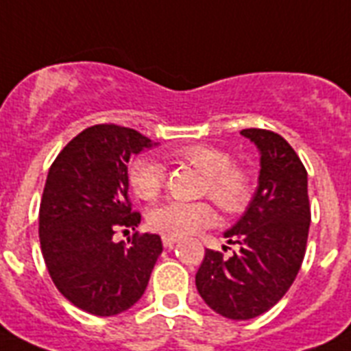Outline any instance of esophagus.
Returning a JSON list of instances; mask_svg holds the SVG:
<instances>
[{
    "instance_id": "1",
    "label": "esophagus",
    "mask_w": 351,
    "mask_h": 351,
    "mask_svg": "<svg viewBox=\"0 0 351 351\" xmlns=\"http://www.w3.org/2000/svg\"><path fill=\"white\" fill-rule=\"evenodd\" d=\"M162 242H164L165 247H173V245L178 244V239H175V237H167V234H165V237H162Z\"/></svg>"
}]
</instances>
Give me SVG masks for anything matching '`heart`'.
<instances>
[{
    "label": "heart",
    "mask_w": 351,
    "mask_h": 351,
    "mask_svg": "<svg viewBox=\"0 0 351 351\" xmlns=\"http://www.w3.org/2000/svg\"><path fill=\"white\" fill-rule=\"evenodd\" d=\"M175 158L186 162L204 175L202 191L208 193L226 213H239L251 195L250 176L242 167L231 164L224 149L193 143L175 151ZM164 165L154 158H138L129 167V184L143 200H153L162 191ZM217 219L208 202H167L149 215L151 228L167 237H187L211 226Z\"/></svg>",
    "instance_id": "b5f03b06"
}]
</instances>
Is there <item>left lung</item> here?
<instances>
[{"mask_svg": "<svg viewBox=\"0 0 351 351\" xmlns=\"http://www.w3.org/2000/svg\"><path fill=\"white\" fill-rule=\"evenodd\" d=\"M261 154L258 186L239 222L226 231L239 244L230 258L206 250L197 289L219 315L247 321L282 299L300 269L310 231L308 173L280 134L244 129Z\"/></svg>", "mask_w": 351, "mask_h": 351, "instance_id": "1", "label": "left lung"}]
</instances>
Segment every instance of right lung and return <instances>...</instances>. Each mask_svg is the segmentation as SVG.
I'll return each mask as SVG.
<instances>
[{
    "instance_id": "obj_1",
    "label": "right lung",
    "mask_w": 351,
    "mask_h": 351,
    "mask_svg": "<svg viewBox=\"0 0 351 351\" xmlns=\"http://www.w3.org/2000/svg\"><path fill=\"white\" fill-rule=\"evenodd\" d=\"M158 145L134 129L93 125L63 147L47 175L40 244L60 293L76 308L112 317L142 299L162 253L158 234L114 242L118 228H138L129 202L127 164Z\"/></svg>"
}]
</instances>
